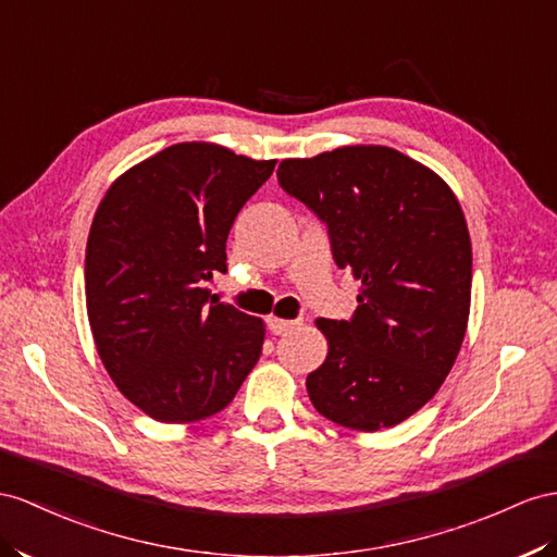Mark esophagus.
<instances>
[{"instance_id": "34e87169", "label": "esophagus", "mask_w": 557, "mask_h": 557, "mask_svg": "<svg viewBox=\"0 0 557 557\" xmlns=\"http://www.w3.org/2000/svg\"><path fill=\"white\" fill-rule=\"evenodd\" d=\"M296 324H298L296 320H282V318H270L268 320V326H270V332H273V334H287V332L294 330Z\"/></svg>"}]
</instances>
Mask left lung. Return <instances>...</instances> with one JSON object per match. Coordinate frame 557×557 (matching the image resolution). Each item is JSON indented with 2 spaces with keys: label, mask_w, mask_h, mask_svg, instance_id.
<instances>
[{
  "label": "left lung",
  "mask_w": 557,
  "mask_h": 557,
  "mask_svg": "<svg viewBox=\"0 0 557 557\" xmlns=\"http://www.w3.org/2000/svg\"><path fill=\"white\" fill-rule=\"evenodd\" d=\"M280 185L330 227L338 268L362 282L352 320H315L326 360L312 407L374 433L419 411L461 350L473 251L459 199L433 169L388 146L282 160Z\"/></svg>",
  "instance_id": "1"
}]
</instances>
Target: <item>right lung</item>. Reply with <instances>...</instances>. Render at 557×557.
<instances>
[{
	"instance_id": "obj_1",
	"label": "right lung",
	"mask_w": 557,
	"mask_h": 557,
	"mask_svg": "<svg viewBox=\"0 0 557 557\" xmlns=\"http://www.w3.org/2000/svg\"><path fill=\"white\" fill-rule=\"evenodd\" d=\"M277 160L216 143H176L112 181L87 239V315L117 391L162 423H193L233 403L261 358L265 324L219 304L225 242Z\"/></svg>"
}]
</instances>
